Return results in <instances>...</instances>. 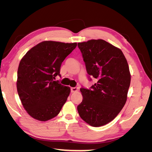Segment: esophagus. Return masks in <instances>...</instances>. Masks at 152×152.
Masks as SVG:
<instances>
[{"mask_svg": "<svg viewBox=\"0 0 152 152\" xmlns=\"http://www.w3.org/2000/svg\"><path fill=\"white\" fill-rule=\"evenodd\" d=\"M79 90V88L78 87H72L71 88V92L72 93H75V92H77Z\"/></svg>", "mask_w": 152, "mask_h": 152, "instance_id": "obj_1", "label": "esophagus"}]
</instances>
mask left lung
I'll list each match as a JSON object with an SVG mask.
<instances>
[{"label":"left lung","mask_w":152,"mask_h":152,"mask_svg":"<svg viewBox=\"0 0 152 152\" xmlns=\"http://www.w3.org/2000/svg\"><path fill=\"white\" fill-rule=\"evenodd\" d=\"M86 70L97 82L90 89L82 87V102L77 110L90 126L100 127L112 121L125 105L131 73L122 50L102 39L78 43Z\"/></svg>","instance_id":"1"}]
</instances>
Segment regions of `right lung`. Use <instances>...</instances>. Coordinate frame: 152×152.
I'll return each instance as SVG.
<instances>
[{"label": "right lung", "instance_id": "obj_1", "mask_svg": "<svg viewBox=\"0 0 152 152\" xmlns=\"http://www.w3.org/2000/svg\"><path fill=\"white\" fill-rule=\"evenodd\" d=\"M77 42L43 41L31 48L21 59L16 87L23 108L30 115L47 121L59 114L70 88L55 81L62 62Z\"/></svg>", "mask_w": 152, "mask_h": 152}]
</instances>
